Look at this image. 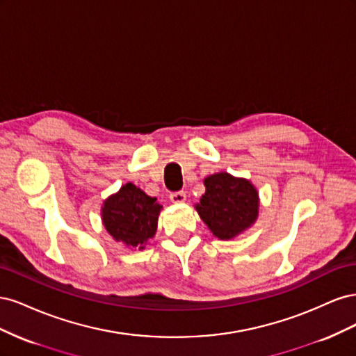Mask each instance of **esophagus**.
<instances>
[{
    "label": "esophagus",
    "mask_w": 356,
    "mask_h": 356,
    "mask_svg": "<svg viewBox=\"0 0 356 356\" xmlns=\"http://www.w3.org/2000/svg\"><path fill=\"white\" fill-rule=\"evenodd\" d=\"M186 197L187 196H186L184 191H174V193H170V196H169L172 203H182L186 200Z\"/></svg>",
    "instance_id": "34e87169"
}]
</instances>
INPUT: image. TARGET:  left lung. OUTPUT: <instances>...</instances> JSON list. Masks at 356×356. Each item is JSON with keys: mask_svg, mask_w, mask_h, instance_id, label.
<instances>
[{"mask_svg": "<svg viewBox=\"0 0 356 356\" xmlns=\"http://www.w3.org/2000/svg\"><path fill=\"white\" fill-rule=\"evenodd\" d=\"M197 212L218 239H232L257 220L258 193L250 181L220 172L204 179Z\"/></svg>", "mask_w": 356, "mask_h": 356, "instance_id": "1", "label": "left lung"}]
</instances>
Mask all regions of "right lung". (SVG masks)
<instances>
[{"mask_svg":"<svg viewBox=\"0 0 356 356\" xmlns=\"http://www.w3.org/2000/svg\"><path fill=\"white\" fill-rule=\"evenodd\" d=\"M156 197L127 182L117 195L105 200L102 221L117 242L143 250L157 230V218L161 207Z\"/></svg>","mask_w":356,"mask_h":356,"instance_id":"add662e5","label":"right lung"}]
</instances>
